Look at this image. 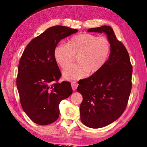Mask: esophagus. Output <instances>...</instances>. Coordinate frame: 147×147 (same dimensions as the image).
Returning <instances> with one entry per match:
<instances>
[{"label":"esophagus","instance_id":"esophagus-1","mask_svg":"<svg viewBox=\"0 0 147 147\" xmlns=\"http://www.w3.org/2000/svg\"><path fill=\"white\" fill-rule=\"evenodd\" d=\"M78 84L76 81L71 82V87H72V89L74 90V91L76 89V88H78Z\"/></svg>","mask_w":147,"mask_h":147}]
</instances>
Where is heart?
I'll return each instance as SVG.
<instances>
[{
    "label": "heart",
    "instance_id": "obj_1",
    "mask_svg": "<svg viewBox=\"0 0 147 147\" xmlns=\"http://www.w3.org/2000/svg\"><path fill=\"white\" fill-rule=\"evenodd\" d=\"M111 53L109 41L104 36L90 33H82L71 38L67 45L56 47L54 56L56 63L63 69L68 67L77 56L79 64L67 67L63 72L67 80H77L95 74L102 68Z\"/></svg>",
    "mask_w": 147,
    "mask_h": 147
}]
</instances>
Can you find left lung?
I'll return each mask as SVG.
<instances>
[{"instance_id":"left-lung-1","label":"left lung","mask_w":147,"mask_h":147,"mask_svg":"<svg viewBox=\"0 0 147 147\" xmlns=\"http://www.w3.org/2000/svg\"><path fill=\"white\" fill-rule=\"evenodd\" d=\"M105 33L111 44L109 58L98 72L78 82L81 94V120L92 129H99L118 119L127 107L131 89L132 66L125 46L117 39L110 26L89 29Z\"/></svg>"}]
</instances>
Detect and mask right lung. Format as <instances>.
I'll return each instance as SVG.
<instances>
[{
    "label": "right lung",
    "instance_id": "add662e5",
    "mask_svg": "<svg viewBox=\"0 0 147 147\" xmlns=\"http://www.w3.org/2000/svg\"><path fill=\"white\" fill-rule=\"evenodd\" d=\"M78 31L61 25L50 27L28 43L21 56L17 78L20 104L36 124L56 121L60 102L73 93L69 82L58 83L61 74L54 51L61 40Z\"/></svg>",
    "mask_w": 147,
    "mask_h": 147
}]
</instances>
